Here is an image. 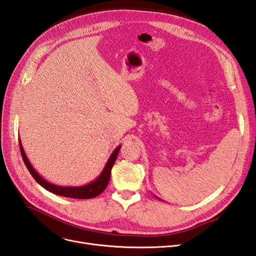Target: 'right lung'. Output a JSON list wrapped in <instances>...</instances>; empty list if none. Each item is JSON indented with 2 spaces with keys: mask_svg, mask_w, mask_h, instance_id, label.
<instances>
[{
  "mask_svg": "<svg viewBox=\"0 0 256 256\" xmlns=\"http://www.w3.org/2000/svg\"><path fill=\"white\" fill-rule=\"evenodd\" d=\"M19 146H20L22 159H23V161H24L26 166L28 168V172L30 173V175L33 176L34 180L38 184H40L42 187H44L46 190L54 193V194L66 196V198H92L99 196L100 193H102L104 191V189L106 188L108 184H109L112 166H114L116 158H118V154L120 150V146H118V148L113 152L110 159L106 162L102 173L100 174V176L95 182H92L86 186H82V187H60V186L52 184L49 182L44 180V178L35 171L33 166H30V161L28 160L26 154H24V150H23V148H22V145H21L20 141H19Z\"/></svg>",
  "mask_w": 256,
  "mask_h": 256,
  "instance_id": "right-lung-1",
  "label": "right lung"
}]
</instances>
